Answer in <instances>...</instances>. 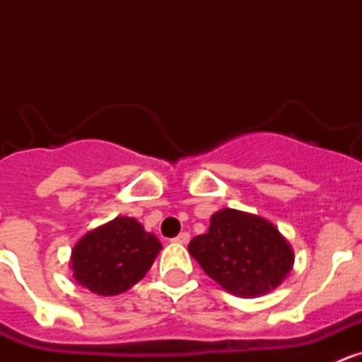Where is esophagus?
<instances>
[{
	"label": "esophagus",
	"mask_w": 362,
	"mask_h": 362,
	"mask_svg": "<svg viewBox=\"0 0 362 362\" xmlns=\"http://www.w3.org/2000/svg\"><path fill=\"white\" fill-rule=\"evenodd\" d=\"M174 243H177V245H187L188 241H190V233L188 232H181L175 239H172Z\"/></svg>",
	"instance_id": "esophagus-1"
}]
</instances>
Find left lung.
Wrapping results in <instances>:
<instances>
[{
	"label": "left lung",
	"instance_id": "obj_1",
	"mask_svg": "<svg viewBox=\"0 0 362 362\" xmlns=\"http://www.w3.org/2000/svg\"><path fill=\"white\" fill-rule=\"evenodd\" d=\"M199 267L238 297H259L276 290L293 268V250L274 223L255 214L223 209L210 228L188 245Z\"/></svg>",
	"mask_w": 362,
	"mask_h": 362
}]
</instances>
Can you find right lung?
Instances as JSON below:
<instances>
[{
  "label": "right lung",
  "instance_id": "1",
  "mask_svg": "<svg viewBox=\"0 0 362 362\" xmlns=\"http://www.w3.org/2000/svg\"><path fill=\"white\" fill-rule=\"evenodd\" d=\"M161 243L134 217H116L86 232L72 248L76 283L95 296H117L145 277Z\"/></svg>",
  "mask_w": 362,
  "mask_h": 362
}]
</instances>
